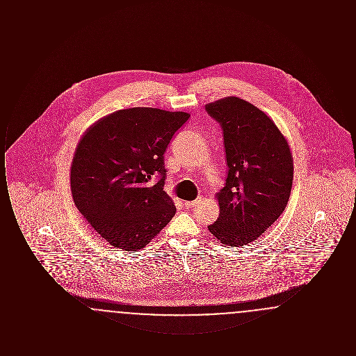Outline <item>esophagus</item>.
Segmentation results:
<instances>
[{
	"label": "esophagus",
	"instance_id": "34e87169",
	"mask_svg": "<svg viewBox=\"0 0 356 356\" xmlns=\"http://www.w3.org/2000/svg\"><path fill=\"white\" fill-rule=\"evenodd\" d=\"M200 202H202V197H197V199L193 200V202H186L184 207H186V208H193V207H196Z\"/></svg>",
	"mask_w": 356,
	"mask_h": 356
}]
</instances>
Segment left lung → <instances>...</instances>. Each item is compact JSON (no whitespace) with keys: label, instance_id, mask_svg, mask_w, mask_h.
Listing matches in <instances>:
<instances>
[{"label":"left lung","instance_id":"8db88e82","mask_svg":"<svg viewBox=\"0 0 356 356\" xmlns=\"http://www.w3.org/2000/svg\"><path fill=\"white\" fill-rule=\"evenodd\" d=\"M220 124L228 165L218 193L220 215L209 232L231 247L256 240L287 207L293 161L287 140L252 104L227 97L205 106Z\"/></svg>","mask_w":356,"mask_h":356}]
</instances>
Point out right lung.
<instances>
[{"instance_id": "right-lung-1", "label": "right lung", "mask_w": 356, "mask_h": 356, "mask_svg": "<svg viewBox=\"0 0 356 356\" xmlns=\"http://www.w3.org/2000/svg\"><path fill=\"white\" fill-rule=\"evenodd\" d=\"M189 115L121 109L92 125L70 168L72 196L95 231L122 251L144 248L175 216L164 154ZM155 183L152 184V179Z\"/></svg>"}]
</instances>
